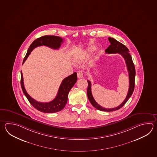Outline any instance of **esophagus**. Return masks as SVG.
<instances>
[{
  "label": "esophagus",
  "mask_w": 157,
  "mask_h": 157,
  "mask_svg": "<svg viewBox=\"0 0 157 157\" xmlns=\"http://www.w3.org/2000/svg\"><path fill=\"white\" fill-rule=\"evenodd\" d=\"M77 76H78V78H83V72H82V71H78V73H77Z\"/></svg>",
  "instance_id": "esophagus-1"
}]
</instances>
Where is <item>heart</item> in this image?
Returning <instances> with one entry per match:
<instances>
[{
	"label": "heart",
	"mask_w": 157,
	"mask_h": 157,
	"mask_svg": "<svg viewBox=\"0 0 157 157\" xmlns=\"http://www.w3.org/2000/svg\"><path fill=\"white\" fill-rule=\"evenodd\" d=\"M90 52H88V53H90Z\"/></svg>",
	"instance_id": "b5f03b06"
}]
</instances>
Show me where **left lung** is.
<instances>
[{
    "instance_id": "obj_1",
    "label": "left lung",
    "mask_w": 157,
    "mask_h": 157,
    "mask_svg": "<svg viewBox=\"0 0 157 157\" xmlns=\"http://www.w3.org/2000/svg\"><path fill=\"white\" fill-rule=\"evenodd\" d=\"M109 40L111 43V45L109 46L108 48L105 50V52L107 54H116L118 53L119 54L121 55L122 57L125 59V63L127 66V69L128 71V77H129V88H128V93L126 97L125 100L122 102L121 104L115 108L112 109H106L102 106H100L96 101L94 99L92 91H91V83L90 80H87L88 82V88H87V96L90 100V102L92 105V106L95 107L96 109L102 111H114L117 110L118 109H121L122 106L125 105L128 99L131 97L132 94L134 92L135 87V69L134 64L132 60L131 55L129 53V50L125 45H123L121 42L117 41L115 39L111 37H109Z\"/></svg>"
}]
</instances>
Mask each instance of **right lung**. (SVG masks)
<instances>
[{"label":"right lung","instance_id":"obj_1","mask_svg":"<svg viewBox=\"0 0 157 157\" xmlns=\"http://www.w3.org/2000/svg\"><path fill=\"white\" fill-rule=\"evenodd\" d=\"M63 42V39L56 36H44L40 38L36 39L32 42L28 49L27 52L23 59V64L26 61L31 52L37 46H46L53 49H58L60 47L61 43ZM21 85L22 89L23 92L26 96L29 103L36 109L41 112L44 113H54L59 112L64 109L67 101V97L69 91L71 88L75 84L77 80L76 72H74L71 75L65 78L62 81L60 87L58 90V94L56 97L52 101L48 102L42 103L36 101L33 99L26 92L23 83L22 72H21Z\"/></svg>","mask_w":157,"mask_h":157}]
</instances>
